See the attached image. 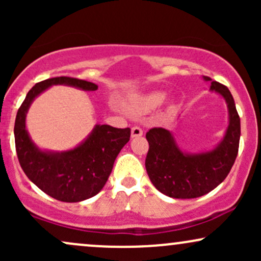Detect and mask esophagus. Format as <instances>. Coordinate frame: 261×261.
<instances>
[{"instance_id": "1", "label": "esophagus", "mask_w": 261, "mask_h": 261, "mask_svg": "<svg viewBox=\"0 0 261 261\" xmlns=\"http://www.w3.org/2000/svg\"><path fill=\"white\" fill-rule=\"evenodd\" d=\"M143 135V130L140 126L131 127V137H140Z\"/></svg>"}]
</instances>
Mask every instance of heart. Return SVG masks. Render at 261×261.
I'll return each mask as SVG.
<instances>
[{
  "instance_id": "heart-1",
  "label": "heart",
  "mask_w": 261,
  "mask_h": 261,
  "mask_svg": "<svg viewBox=\"0 0 261 261\" xmlns=\"http://www.w3.org/2000/svg\"><path fill=\"white\" fill-rule=\"evenodd\" d=\"M164 100V93L152 92L148 94L142 95L135 101L133 109L137 113H147L160 107Z\"/></svg>"
}]
</instances>
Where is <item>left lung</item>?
<instances>
[{
  "mask_svg": "<svg viewBox=\"0 0 261 261\" xmlns=\"http://www.w3.org/2000/svg\"><path fill=\"white\" fill-rule=\"evenodd\" d=\"M205 81H211L203 76ZM211 91L226 99L229 112V125L224 139L216 148L199 154H187L175 145L168 130L153 127L146 134L148 152L146 170L158 191L174 199H194L205 195L220 185L230 172L238 154L241 139V119L229 89L212 81Z\"/></svg>",
  "mask_w": 261,
  "mask_h": 261,
  "instance_id": "1",
  "label": "left lung"
}]
</instances>
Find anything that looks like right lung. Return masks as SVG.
<instances>
[{"label":"right lung","instance_id":"obj_1","mask_svg":"<svg viewBox=\"0 0 261 261\" xmlns=\"http://www.w3.org/2000/svg\"><path fill=\"white\" fill-rule=\"evenodd\" d=\"M53 85L97 91L98 86L73 77H54L38 82L18 109L14 122L16 151L23 172L45 194L59 201L79 202L97 195L112 173L119 152L130 140L131 130L97 125L79 147L61 153L35 147L25 128V114L37 95Z\"/></svg>","mask_w":261,"mask_h":261}]
</instances>
